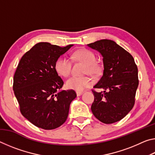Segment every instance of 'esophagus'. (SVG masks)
<instances>
[{
	"instance_id": "obj_1",
	"label": "esophagus",
	"mask_w": 155,
	"mask_h": 155,
	"mask_svg": "<svg viewBox=\"0 0 155 155\" xmlns=\"http://www.w3.org/2000/svg\"><path fill=\"white\" fill-rule=\"evenodd\" d=\"M76 93H77V96H80L81 95H82V94H83L82 91H77V92H76Z\"/></svg>"
}]
</instances>
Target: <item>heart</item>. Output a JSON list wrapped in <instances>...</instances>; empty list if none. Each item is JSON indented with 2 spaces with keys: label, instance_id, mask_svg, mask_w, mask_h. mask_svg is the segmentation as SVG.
<instances>
[{
  "label": "heart",
  "instance_id": "obj_1",
  "mask_svg": "<svg viewBox=\"0 0 155 155\" xmlns=\"http://www.w3.org/2000/svg\"><path fill=\"white\" fill-rule=\"evenodd\" d=\"M72 58L86 65L85 72L92 77H98L102 72V67L96 63L95 54L87 49L82 48L75 51L72 54ZM72 62L69 57L61 56L59 57L54 64L57 72L61 76L67 77L72 71ZM92 81L88 77H72L66 81L68 89L81 91L91 85Z\"/></svg>",
  "mask_w": 155,
  "mask_h": 155
}]
</instances>
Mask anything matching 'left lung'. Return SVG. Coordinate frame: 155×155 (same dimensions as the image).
Here are the masks:
<instances>
[{
  "label": "left lung",
  "mask_w": 155,
  "mask_h": 155,
  "mask_svg": "<svg viewBox=\"0 0 155 155\" xmlns=\"http://www.w3.org/2000/svg\"><path fill=\"white\" fill-rule=\"evenodd\" d=\"M87 46L102 54L104 65L103 74L94 86L103 91L92 90L91 111L104 124L118 122L134 106L139 85L137 65L129 52L114 41L101 40Z\"/></svg>",
  "instance_id": "1"
}]
</instances>
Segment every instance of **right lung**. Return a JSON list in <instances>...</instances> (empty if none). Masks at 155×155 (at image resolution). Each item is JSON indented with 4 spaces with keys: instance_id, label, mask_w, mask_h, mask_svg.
I'll return each instance as SVG.
<instances>
[{
    "instance_id": "obj_1",
    "label": "right lung",
    "mask_w": 155,
    "mask_h": 155,
    "mask_svg": "<svg viewBox=\"0 0 155 155\" xmlns=\"http://www.w3.org/2000/svg\"><path fill=\"white\" fill-rule=\"evenodd\" d=\"M73 44L65 47L48 42L36 44L22 56L14 76L13 90L25 118L45 130L61 126L70 104L77 97L72 90L59 91L64 81L54 64Z\"/></svg>"
}]
</instances>
